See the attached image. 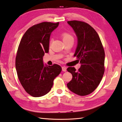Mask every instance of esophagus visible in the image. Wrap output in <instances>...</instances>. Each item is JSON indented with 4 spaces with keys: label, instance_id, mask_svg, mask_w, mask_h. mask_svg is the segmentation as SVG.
<instances>
[{
    "label": "esophagus",
    "instance_id": "34e87169",
    "mask_svg": "<svg viewBox=\"0 0 122 122\" xmlns=\"http://www.w3.org/2000/svg\"><path fill=\"white\" fill-rule=\"evenodd\" d=\"M61 69H62V71L63 72L66 71V67L65 66H63L62 67H61Z\"/></svg>",
    "mask_w": 122,
    "mask_h": 122
}]
</instances>
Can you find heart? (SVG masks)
<instances>
[{"label":"heart","instance_id":"heart-1","mask_svg":"<svg viewBox=\"0 0 122 122\" xmlns=\"http://www.w3.org/2000/svg\"><path fill=\"white\" fill-rule=\"evenodd\" d=\"M63 41H69V40H73V38L68 33H64L62 35Z\"/></svg>","mask_w":122,"mask_h":122}]
</instances>
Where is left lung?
<instances>
[{"instance_id": "1", "label": "left lung", "mask_w": 122, "mask_h": 122, "mask_svg": "<svg viewBox=\"0 0 122 122\" xmlns=\"http://www.w3.org/2000/svg\"><path fill=\"white\" fill-rule=\"evenodd\" d=\"M77 38L74 56L80 61L78 71L73 67L67 70L72 79L67 84L68 89L79 96L92 92L100 83L104 72L105 52L97 32L88 24L83 21H67Z\"/></svg>"}]
</instances>
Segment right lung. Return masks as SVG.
<instances>
[{"instance_id": "1", "label": "right lung", "mask_w": 122, "mask_h": 122, "mask_svg": "<svg viewBox=\"0 0 122 122\" xmlns=\"http://www.w3.org/2000/svg\"><path fill=\"white\" fill-rule=\"evenodd\" d=\"M59 22H43L33 25L22 37L15 58V69L21 85L34 97L44 96L51 90L54 79L59 75V65L44 64L43 56L49 52L50 38Z\"/></svg>"}]
</instances>
